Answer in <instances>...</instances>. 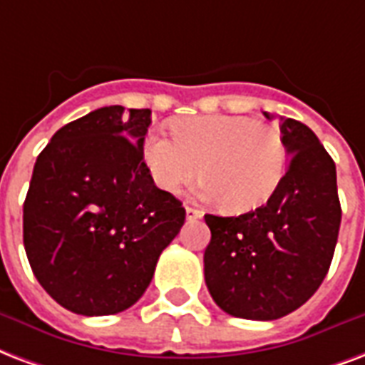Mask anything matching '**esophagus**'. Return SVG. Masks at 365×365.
Instances as JSON below:
<instances>
[{
    "label": "esophagus",
    "instance_id": "1",
    "mask_svg": "<svg viewBox=\"0 0 365 365\" xmlns=\"http://www.w3.org/2000/svg\"><path fill=\"white\" fill-rule=\"evenodd\" d=\"M202 210H199V208H193V207H185V218L191 222V220H199L202 218Z\"/></svg>",
    "mask_w": 365,
    "mask_h": 365
}]
</instances>
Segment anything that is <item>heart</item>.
I'll use <instances>...</instances> for the list:
<instances>
[{
    "mask_svg": "<svg viewBox=\"0 0 365 365\" xmlns=\"http://www.w3.org/2000/svg\"><path fill=\"white\" fill-rule=\"evenodd\" d=\"M147 168L158 187L178 193L207 178L199 195L232 212L262 207L287 170L282 132L249 116L205 115L174 124V138L153 132L143 143Z\"/></svg>",
    "mask_w": 365,
    "mask_h": 365,
    "instance_id": "b5f03b06",
    "label": "heart"
}]
</instances>
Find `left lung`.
Wrapping results in <instances>:
<instances>
[{
	"label": "left lung",
	"instance_id": "left-lung-1",
	"mask_svg": "<svg viewBox=\"0 0 365 365\" xmlns=\"http://www.w3.org/2000/svg\"><path fill=\"white\" fill-rule=\"evenodd\" d=\"M279 128L291 160L268 202L241 216H205L212 233L205 282L235 318L268 322L300 308L324 282L337 245L335 163L302 122L282 118Z\"/></svg>",
	"mask_w": 365,
	"mask_h": 365
}]
</instances>
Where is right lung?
<instances>
[{
  "label": "right lung",
  "mask_w": 365,
  "mask_h": 365,
  "mask_svg": "<svg viewBox=\"0 0 365 365\" xmlns=\"http://www.w3.org/2000/svg\"><path fill=\"white\" fill-rule=\"evenodd\" d=\"M149 108L110 105L66 124L34 164L22 239L36 279L63 308L108 316L145 293L185 222L143 160Z\"/></svg>",
  "instance_id": "add662e5"
}]
</instances>
